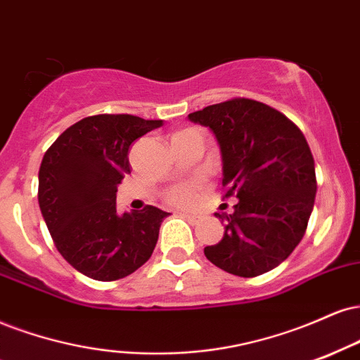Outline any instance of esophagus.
I'll return each instance as SVG.
<instances>
[{"mask_svg":"<svg viewBox=\"0 0 360 360\" xmlns=\"http://www.w3.org/2000/svg\"><path fill=\"white\" fill-rule=\"evenodd\" d=\"M181 218H184L186 221H189L191 224H196L199 223V219H201V216L199 214H191V213H179Z\"/></svg>","mask_w":360,"mask_h":360,"instance_id":"obj_1","label":"esophagus"}]
</instances>
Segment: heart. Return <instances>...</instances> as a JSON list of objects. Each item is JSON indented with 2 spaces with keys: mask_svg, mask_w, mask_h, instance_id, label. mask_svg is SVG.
I'll use <instances>...</instances> for the list:
<instances>
[{
  "mask_svg": "<svg viewBox=\"0 0 360 360\" xmlns=\"http://www.w3.org/2000/svg\"><path fill=\"white\" fill-rule=\"evenodd\" d=\"M207 186V179L205 176H196L189 181L177 183L167 189L164 198L169 205L176 207H193L201 198V193Z\"/></svg>",
  "mask_w": 360,
  "mask_h": 360,
  "instance_id": "1",
  "label": "heart"
}]
</instances>
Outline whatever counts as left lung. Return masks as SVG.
<instances>
[{"instance_id": "8db88e82", "label": "left lung", "mask_w": 360, "mask_h": 360, "mask_svg": "<svg viewBox=\"0 0 360 360\" xmlns=\"http://www.w3.org/2000/svg\"><path fill=\"white\" fill-rule=\"evenodd\" d=\"M210 127L223 159V199L236 198L219 243L206 246L213 265L258 276L285 262L305 235L317 179L307 139L288 117L251 98L207 105L188 115Z\"/></svg>"}]
</instances>
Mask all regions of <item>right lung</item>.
<instances>
[{"mask_svg": "<svg viewBox=\"0 0 360 360\" xmlns=\"http://www.w3.org/2000/svg\"><path fill=\"white\" fill-rule=\"evenodd\" d=\"M162 120L129 114L85 117L49 147L38 202L51 240L77 271L98 281L134 274L150 258L169 213L147 205L119 214L117 186L131 174L129 147Z\"/></svg>", "mask_w": 360, "mask_h": 360, "instance_id": "1", "label": "right lung"}]
</instances>
